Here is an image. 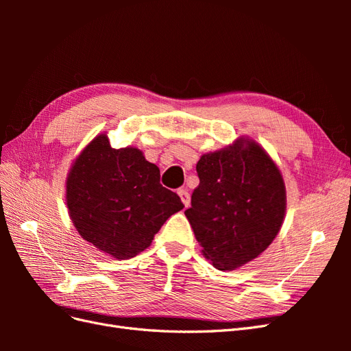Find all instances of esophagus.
Masks as SVG:
<instances>
[{
  "label": "esophagus",
  "instance_id": "1",
  "mask_svg": "<svg viewBox=\"0 0 351 351\" xmlns=\"http://www.w3.org/2000/svg\"><path fill=\"white\" fill-rule=\"evenodd\" d=\"M177 193H178L180 197H182V202L184 204V206L187 208L190 205V195H189L187 190L186 189H178Z\"/></svg>",
  "mask_w": 351,
  "mask_h": 351
}]
</instances>
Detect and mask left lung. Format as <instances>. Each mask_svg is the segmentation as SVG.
Listing matches in <instances>:
<instances>
[{
	"label": "left lung",
	"mask_w": 351,
	"mask_h": 351,
	"mask_svg": "<svg viewBox=\"0 0 351 351\" xmlns=\"http://www.w3.org/2000/svg\"><path fill=\"white\" fill-rule=\"evenodd\" d=\"M199 186L184 214L202 253L221 271L258 258L278 234L285 186L278 167L252 141L202 155Z\"/></svg>",
	"instance_id": "1"
}]
</instances>
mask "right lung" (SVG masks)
<instances>
[{
	"label": "right lung",
	"instance_id": "right-lung-1",
	"mask_svg": "<svg viewBox=\"0 0 351 351\" xmlns=\"http://www.w3.org/2000/svg\"><path fill=\"white\" fill-rule=\"evenodd\" d=\"M159 177L139 149H114L105 134L95 137L67 177L69 214L79 234L115 259L149 247L164 222L184 208Z\"/></svg>",
	"mask_w": 351,
	"mask_h": 351
}]
</instances>
